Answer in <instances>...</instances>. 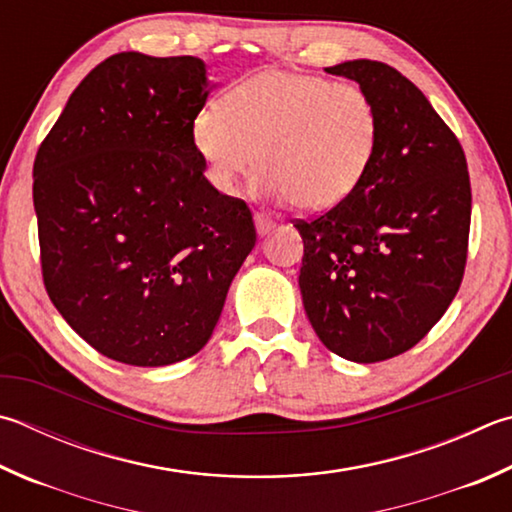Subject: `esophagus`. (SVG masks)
I'll return each mask as SVG.
<instances>
[{"label": "esophagus", "instance_id": "1", "mask_svg": "<svg viewBox=\"0 0 512 512\" xmlns=\"http://www.w3.org/2000/svg\"><path fill=\"white\" fill-rule=\"evenodd\" d=\"M255 228H257L259 235H268V232L275 228V219L266 217L264 212H257V215H255Z\"/></svg>", "mask_w": 512, "mask_h": 512}]
</instances>
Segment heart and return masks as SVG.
I'll return each mask as SVG.
<instances>
[{"label": "heart", "mask_w": 512, "mask_h": 512, "mask_svg": "<svg viewBox=\"0 0 512 512\" xmlns=\"http://www.w3.org/2000/svg\"><path fill=\"white\" fill-rule=\"evenodd\" d=\"M380 136L367 89L286 69L259 71L192 120L194 152L221 194L264 167L257 185L302 210H327L365 179Z\"/></svg>", "instance_id": "heart-1"}]
</instances>
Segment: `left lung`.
Returning <instances> with one entry per match:
<instances>
[{"instance_id": "1", "label": "left lung", "mask_w": 512, "mask_h": 512, "mask_svg": "<svg viewBox=\"0 0 512 512\" xmlns=\"http://www.w3.org/2000/svg\"><path fill=\"white\" fill-rule=\"evenodd\" d=\"M376 100L378 147L338 206L295 219L300 291L322 345L353 362L412 349L457 295L468 259L470 174L459 138L403 73L374 60L327 69Z\"/></svg>"}]
</instances>
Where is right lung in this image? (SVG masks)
Listing matches in <instances>:
<instances>
[{
	"mask_svg": "<svg viewBox=\"0 0 512 512\" xmlns=\"http://www.w3.org/2000/svg\"><path fill=\"white\" fill-rule=\"evenodd\" d=\"M210 89L192 55L116 53L35 154L46 293L82 340L125 365L201 351L257 241L246 201L221 194L194 152Z\"/></svg>",
	"mask_w": 512,
	"mask_h": 512,
	"instance_id": "right-lung-1",
	"label": "right lung"
}]
</instances>
